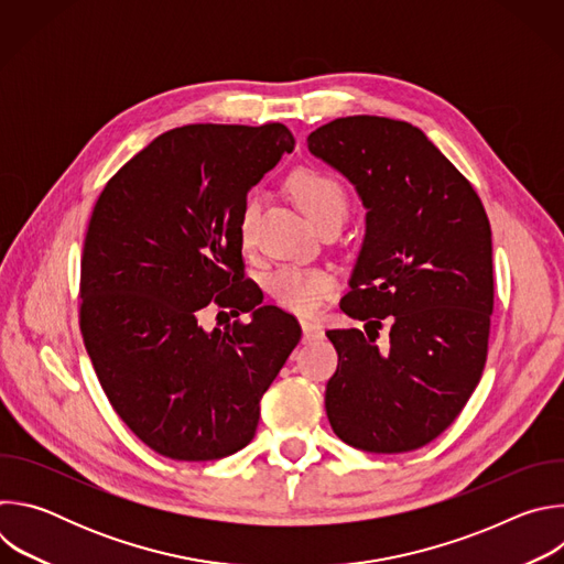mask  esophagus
<instances>
[{"label": "esophagus", "mask_w": 564, "mask_h": 564, "mask_svg": "<svg viewBox=\"0 0 564 564\" xmlns=\"http://www.w3.org/2000/svg\"><path fill=\"white\" fill-rule=\"evenodd\" d=\"M301 330H303V341H316L324 337V328L307 318H301Z\"/></svg>", "instance_id": "obj_1"}]
</instances>
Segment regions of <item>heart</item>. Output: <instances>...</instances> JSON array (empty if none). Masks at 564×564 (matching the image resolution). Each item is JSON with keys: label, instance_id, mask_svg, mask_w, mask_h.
<instances>
[{"label": "heart", "instance_id": "heart-1", "mask_svg": "<svg viewBox=\"0 0 564 564\" xmlns=\"http://www.w3.org/2000/svg\"><path fill=\"white\" fill-rule=\"evenodd\" d=\"M290 189L294 192L296 200L301 203L303 212L310 220L318 227L328 220H346L348 218V196L344 187L328 174L301 170L292 174ZM261 200L259 196H250L240 209L238 216V236L246 246L254 240V227L259 218ZM270 290L274 299L294 312H312L321 305L333 290L335 279L316 268H301V265H283L270 279Z\"/></svg>", "mask_w": 564, "mask_h": 564}]
</instances>
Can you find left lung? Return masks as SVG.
<instances>
[{"label":"left lung","instance_id":"8db88e82","mask_svg":"<svg viewBox=\"0 0 564 564\" xmlns=\"http://www.w3.org/2000/svg\"><path fill=\"white\" fill-rule=\"evenodd\" d=\"M307 149L339 172L366 209L341 310L364 329L328 330L339 366L326 413L346 444L406 453L466 406L487 364L494 312L491 225L470 183L417 127L337 118ZM386 319L387 348L373 344Z\"/></svg>","mask_w":564,"mask_h":564}]
</instances>
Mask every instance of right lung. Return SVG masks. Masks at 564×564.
I'll return each mask as SVG.
<instances>
[{"label": "right lung", "instance_id": "add662e5", "mask_svg": "<svg viewBox=\"0 0 564 564\" xmlns=\"http://www.w3.org/2000/svg\"><path fill=\"white\" fill-rule=\"evenodd\" d=\"M281 124H189L158 135L102 189L83 252L87 352L113 411L151 451L209 462L246 448L299 321L243 281L238 216L292 153ZM248 325L202 328L212 301Z\"/></svg>", "mask_w": 564, "mask_h": 564}]
</instances>
